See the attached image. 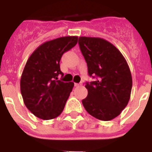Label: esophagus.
<instances>
[{
	"instance_id": "1",
	"label": "esophagus",
	"mask_w": 152,
	"mask_h": 152,
	"mask_svg": "<svg viewBox=\"0 0 152 152\" xmlns=\"http://www.w3.org/2000/svg\"><path fill=\"white\" fill-rule=\"evenodd\" d=\"M82 85V82H81V83H75L74 84L75 87H79V86H80V85Z\"/></svg>"
}]
</instances>
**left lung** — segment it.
Here are the masks:
<instances>
[{"mask_svg":"<svg viewBox=\"0 0 152 152\" xmlns=\"http://www.w3.org/2000/svg\"><path fill=\"white\" fill-rule=\"evenodd\" d=\"M80 50L85 57L90 76L88 94L82 100L87 113L101 121L117 117L130 99L132 79L129 67L120 50L106 39L80 37Z\"/></svg>","mask_w":152,"mask_h":152,"instance_id":"1","label":"left lung"}]
</instances>
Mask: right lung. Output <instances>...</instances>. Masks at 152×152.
<instances>
[{
    "mask_svg": "<svg viewBox=\"0 0 152 152\" xmlns=\"http://www.w3.org/2000/svg\"><path fill=\"white\" fill-rule=\"evenodd\" d=\"M78 42V37L67 36L47 41L29 56L20 79V92L26 107L43 120L58 117L74 86L58 80L62 54Z\"/></svg>",
    "mask_w": 152,
    "mask_h": 152,
    "instance_id": "right-lung-1",
    "label": "right lung"
}]
</instances>
